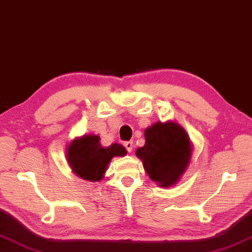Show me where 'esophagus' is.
Masks as SVG:
<instances>
[{"instance_id": "esophagus-1", "label": "esophagus", "mask_w": 252, "mask_h": 252, "mask_svg": "<svg viewBox=\"0 0 252 252\" xmlns=\"http://www.w3.org/2000/svg\"><path fill=\"white\" fill-rule=\"evenodd\" d=\"M123 145H125L126 151L130 152V153L133 150V146H134V145H133V142L132 141H126V142H125V144H123Z\"/></svg>"}]
</instances>
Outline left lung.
I'll return each mask as SVG.
<instances>
[{
  "mask_svg": "<svg viewBox=\"0 0 252 252\" xmlns=\"http://www.w3.org/2000/svg\"><path fill=\"white\" fill-rule=\"evenodd\" d=\"M136 156L152 180L160 187H170L179 180L191 157L189 137L174 122H157L145 130V145Z\"/></svg>",
  "mask_w": 252,
  "mask_h": 252,
  "instance_id": "1",
  "label": "left lung"
}]
</instances>
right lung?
Returning a JSON list of instances; mask_svg holds the SVG:
<instances>
[{"label":"right lung","instance_id":"obj_1","mask_svg":"<svg viewBox=\"0 0 252 252\" xmlns=\"http://www.w3.org/2000/svg\"><path fill=\"white\" fill-rule=\"evenodd\" d=\"M126 154V150L118 143L102 147L98 135H84L74 140L66 151L67 161L73 171L90 181L101 180L112 157Z\"/></svg>","mask_w":252,"mask_h":252}]
</instances>
